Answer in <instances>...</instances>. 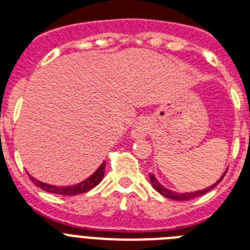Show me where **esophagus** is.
I'll return each mask as SVG.
<instances>
[{"label":"esophagus","mask_w":250,"mask_h":250,"mask_svg":"<svg viewBox=\"0 0 250 250\" xmlns=\"http://www.w3.org/2000/svg\"><path fill=\"white\" fill-rule=\"evenodd\" d=\"M150 128V122L149 119L146 118H140L139 121L136 122L133 125V128H132L131 133L133 139H144Z\"/></svg>","instance_id":"1"}]
</instances>
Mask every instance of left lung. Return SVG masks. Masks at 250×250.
Returning <instances> with one entry per match:
<instances>
[{
  "instance_id": "obj_1",
  "label": "left lung",
  "mask_w": 250,
  "mask_h": 250,
  "mask_svg": "<svg viewBox=\"0 0 250 250\" xmlns=\"http://www.w3.org/2000/svg\"><path fill=\"white\" fill-rule=\"evenodd\" d=\"M225 174H226V172H225L224 176H222V177H221L220 180L216 182V184H213L212 186H209V188H204V190H198V191H195V192H182V194H180V192L171 191V190H168V188H166L164 186H162L157 178L154 177V174L150 173L149 177H150V182H151V185H153V188H155V190H157L159 194H162V195L166 196V198H169V199H173V200H180V202H184V200H190V199L198 198V196H202V195H204V194H207V192L209 191V190H212L213 188H216L217 185L222 181V178L225 177Z\"/></svg>"
}]
</instances>
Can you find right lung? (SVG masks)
<instances>
[{"instance_id": "add662e5", "label": "right lung", "mask_w": 250, "mask_h": 250, "mask_svg": "<svg viewBox=\"0 0 250 250\" xmlns=\"http://www.w3.org/2000/svg\"><path fill=\"white\" fill-rule=\"evenodd\" d=\"M105 166H106V163L103 162L100 167L96 169V172H93L90 177L86 178L84 181L79 182V184L72 185V186H54V185H48L38 181V180L30 177V176L29 177L36 186L41 188L44 191L51 192V194H59V195H78V194H83V192L88 191V190L95 188L96 185L100 184L103 177H104Z\"/></svg>"}]
</instances>
